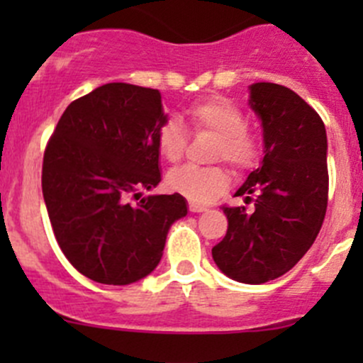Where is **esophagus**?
<instances>
[{"instance_id":"34e87169","label":"esophagus","mask_w":363,"mask_h":363,"mask_svg":"<svg viewBox=\"0 0 363 363\" xmlns=\"http://www.w3.org/2000/svg\"><path fill=\"white\" fill-rule=\"evenodd\" d=\"M189 211H191V212H205V211H207V207H205V205L191 202V203H189Z\"/></svg>"}]
</instances>
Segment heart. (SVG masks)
I'll return each mask as SVG.
<instances>
[{"instance_id":"obj_1","label":"heart","mask_w":363,"mask_h":363,"mask_svg":"<svg viewBox=\"0 0 363 363\" xmlns=\"http://www.w3.org/2000/svg\"><path fill=\"white\" fill-rule=\"evenodd\" d=\"M196 131L214 135L212 158L225 160L235 170L252 167L259 156V140L246 126V117L239 105L226 98L214 96L195 101L186 112ZM158 151L164 160L177 163L186 151V131L177 121H168L158 133ZM168 188L193 202H208L228 186V172L223 167L186 164L172 170Z\"/></svg>"}]
</instances>
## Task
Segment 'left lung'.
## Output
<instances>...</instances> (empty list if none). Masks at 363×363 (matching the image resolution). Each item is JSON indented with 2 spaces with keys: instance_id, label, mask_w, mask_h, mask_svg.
I'll use <instances>...</instances> for the list:
<instances>
[{
  "instance_id": "8db88e82",
  "label": "left lung",
  "mask_w": 363,
  "mask_h": 363,
  "mask_svg": "<svg viewBox=\"0 0 363 363\" xmlns=\"http://www.w3.org/2000/svg\"><path fill=\"white\" fill-rule=\"evenodd\" d=\"M250 107L262 121L263 160L235 196L255 207H223L228 230L212 258L230 279L262 284L294 269L320 233L328 144L321 117L288 87L251 84Z\"/></svg>"
}]
</instances>
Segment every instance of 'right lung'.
Here are the masks:
<instances>
[{
  "label": "right lung",
  "mask_w": 363,
  "mask_h": 363,
  "mask_svg": "<svg viewBox=\"0 0 363 363\" xmlns=\"http://www.w3.org/2000/svg\"><path fill=\"white\" fill-rule=\"evenodd\" d=\"M158 89L111 82L72 101L43 155L42 191L61 251L101 284L137 283L158 267L170 226L188 214L160 184ZM131 199H137L133 204Z\"/></svg>",
  "instance_id": "1"
}]
</instances>
